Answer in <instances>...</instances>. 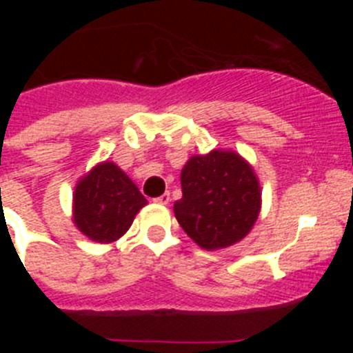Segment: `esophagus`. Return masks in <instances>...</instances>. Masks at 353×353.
I'll use <instances>...</instances> for the list:
<instances>
[{
    "label": "esophagus",
    "mask_w": 353,
    "mask_h": 353,
    "mask_svg": "<svg viewBox=\"0 0 353 353\" xmlns=\"http://www.w3.org/2000/svg\"><path fill=\"white\" fill-rule=\"evenodd\" d=\"M155 203H160V205H167V203L170 201V193H163V194H160L159 198H155L154 199Z\"/></svg>",
    "instance_id": "esophagus-1"
}]
</instances>
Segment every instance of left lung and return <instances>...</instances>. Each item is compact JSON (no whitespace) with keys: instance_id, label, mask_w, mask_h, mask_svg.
Returning <instances> with one entry per match:
<instances>
[{"instance_id":"obj_1","label":"left lung","mask_w":353,"mask_h":353,"mask_svg":"<svg viewBox=\"0 0 353 353\" xmlns=\"http://www.w3.org/2000/svg\"><path fill=\"white\" fill-rule=\"evenodd\" d=\"M183 198L174 215L184 232L205 249H220L248 236L261 208L251 165L234 152L194 155L181 172Z\"/></svg>"}]
</instances>
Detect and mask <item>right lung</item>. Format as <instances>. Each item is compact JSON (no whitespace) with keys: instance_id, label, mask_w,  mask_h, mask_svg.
I'll list each match as a JSON object with an SVG mask.
<instances>
[{"instance_id":"1","label":"right lung","mask_w":353,"mask_h":353,"mask_svg":"<svg viewBox=\"0 0 353 353\" xmlns=\"http://www.w3.org/2000/svg\"><path fill=\"white\" fill-rule=\"evenodd\" d=\"M74 225L95 243H114L133 223L147 199L112 162L92 169L74 190Z\"/></svg>"}]
</instances>
